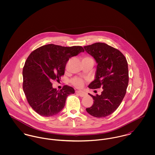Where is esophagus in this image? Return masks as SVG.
Wrapping results in <instances>:
<instances>
[{"mask_svg":"<svg viewBox=\"0 0 155 155\" xmlns=\"http://www.w3.org/2000/svg\"><path fill=\"white\" fill-rule=\"evenodd\" d=\"M76 92V94H78L80 97H84V96L85 95V93L84 92H82V91H77Z\"/></svg>","mask_w":155,"mask_h":155,"instance_id":"1","label":"esophagus"}]
</instances>
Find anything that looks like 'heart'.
I'll use <instances>...</instances> for the list:
<instances>
[{
  "mask_svg": "<svg viewBox=\"0 0 155 155\" xmlns=\"http://www.w3.org/2000/svg\"><path fill=\"white\" fill-rule=\"evenodd\" d=\"M88 60L93 61V59L91 57H85L82 58V61H88ZM71 84L75 87H76L78 88H81L84 86V81L83 79H82L81 78H74L71 80Z\"/></svg>",
  "mask_w": 155,
  "mask_h": 155,
  "instance_id": "1",
  "label": "heart"
}]
</instances>
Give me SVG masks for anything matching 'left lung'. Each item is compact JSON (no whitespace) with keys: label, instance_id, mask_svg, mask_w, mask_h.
<instances>
[{"label":"left lung","instance_id":"obj_1","mask_svg":"<svg viewBox=\"0 0 155 155\" xmlns=\"http://www.w3.org/2000/svg\"><path fill=\"white\" fill-rule=\"evenodd\" d=\"M84 48L97 63L95 79L88 88L103 89L100 95L89 94L94 101L86 110L92 116L104 117L118 108L125 95L129 81L128 63L120 51L106 44L97 42Z\"/></svg>","mask_w":155,"mask_h":155}]
</instances>
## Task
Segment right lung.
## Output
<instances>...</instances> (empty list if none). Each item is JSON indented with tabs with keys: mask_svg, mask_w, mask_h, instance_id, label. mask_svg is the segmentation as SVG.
Masks as SVG:
<instances>
[{
	"mask_svg": "<svg viewBox=\"0 0 155 155\" xmlns=\"http://www.w3.org/2000/svg\"><path fill=\"white\" fill-rule=\"evenodd\" d=\"M84 52L81 46L70 47L46 45L33 51L22 70V88L27 100L36 113L45 117L58 114L64 108L67 97L74 89L64 85L60 91L52 87L64 75L70 58Z\"/></svg>",
	"mask_w": 155,
	"mask_h": 155,
	"instance_id": "1",
	"label": "right lung"
}]
</instances>
